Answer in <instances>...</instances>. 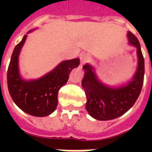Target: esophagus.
<instances>
[{"label": "esophagus", "mask_w": 152, "mask_h": 152, "mask_svg": "<svg viewBox=\"0 0 152 152\" xmlns=\"http://www.w3.org/2000/svg\"><path fill=\"white\" fill-rule=\"evenodd\" d=\"M80 60L81 65H82V64H85V63L88 61V56L86 55V53H82V54L80 56Z\"/></svg>", "instance_id": "1"}]
</instances>
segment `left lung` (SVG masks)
Returning <instances> with one entry per match:
<instances>
[{
    "label": "left lung",
    "mask_w": 152,
    "mask_h": 152,
    "mask_svg": "<svg viewBox=\"0 0 152 152\" xmlns=\"http://www.w3.org/2000/svg\"><path fill=\"white\" fill-rule=\"evenodd\" d=\"M129 43L137 48V67L132 80L120 87H110L99 81L94 69L89 64L83 66L85 76L82 87L87 102L86 110L99 121H109L121 116L134 106L140 94L144 79V58L140 43L131 31L127 33Z\"/></svg>",
    "instance_id": "1"
}]
</instances>
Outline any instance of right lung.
Returning <instances> with one entry per match:
<instances>
[{
  "label": "right lung",
  "mask_w": 152,
  "mask_h": 152,
  "mask_svg": "<svg viewBox=\"0 0 152 152\" xmlns=\"http://www.w3.org/2000/svg\"><path fill=\"white\" fill-rule=\"evenodd\" d=\"M26 38L27 35L15 47L12 53L7 71L9 92L22 111L34 116H46L56 109L58 90L67 82L72 70L79 66L80 58L63 61L40 79L25 80L18 71V55Z\"/></svg>",
  "instance_id": "add662e5"
}]
</instances>
